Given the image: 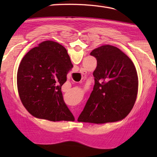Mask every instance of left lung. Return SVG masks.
<instances>
[{"instance_id": "obj_1", "label": "left lung", "mask_w": 157, "mask_h": 157, "mask_svg": "<svg viewBox=\"0 0 157 157\" xmlns=\"http://www.w3.org/2000/svg\"><path fill=\"white\" fill-rule=\"evenodd\" d=\"M97 61L94 86L78 121L105 123L123 119L134 106L138 78L134 63L121 50L104 45L90 52Z\"/></svg>"}]
</instances>
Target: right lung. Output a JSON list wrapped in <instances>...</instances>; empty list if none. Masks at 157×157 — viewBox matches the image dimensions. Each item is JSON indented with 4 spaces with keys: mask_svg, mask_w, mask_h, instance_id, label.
<instances>
[{
    "mask_svg": "<svg viewBox=\"0 0 157 157\" xmlns=\"http://www.w3.org/2000/svg\"><path fill=\"white\" fill-rule=\"evenodd\" d=\"M72 67L67 50L56 42H42L24 56L17 84L20 99L30 114L52 121H74L61 92Z\"/></svg>",
    "mask_w": 157,
    "mask_h": 157,
    "instance_id": "1",
    "label": "right lung"
}]
</instances>
